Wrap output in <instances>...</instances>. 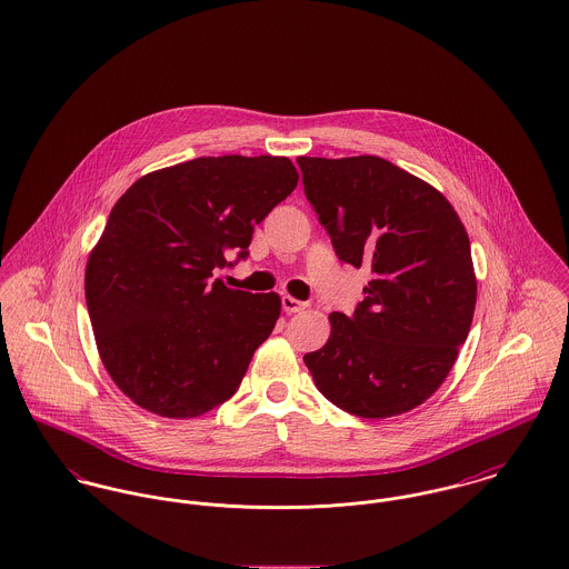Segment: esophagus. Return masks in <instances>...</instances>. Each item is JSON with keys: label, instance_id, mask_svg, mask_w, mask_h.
<instances>
[{"label": "esophagus", "instance_id": "1", "mask_svg": "<svg viewBox=\"0 0 569 569\" xmlns=\"http://www.w3.org/2000/svg\"><path fill=\"white\" fill-rule=\"evenodd\" d=\"M309 307L307 302H300V300H296V298H291V296H282V309L284 312H300V310H305Z\"/></svg>", "mask_w": 569, "mask_h": 569}]
</instances>
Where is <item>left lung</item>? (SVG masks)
I'll list each match as a JSON object with an SVG mask.
<instances>
[{
  "instance_id": "left-lung-1",
  "label": "left lung",
  "mask_w": 569,
  "mask_h": 569,
  "mask_svg": "<svg viewBox=\"0 0 569 569\" xmlns=\"http://www.w3.org/2000/svg\"><path fill=\"white\" fill-rule=\"evenodd\" d=\"M305 193L337 257L371 280L305 362L346 413L382 419L426 402L466 343L476 307L469 237L452 204L380 156H300Z\"/></svg>"
}]
</instances>
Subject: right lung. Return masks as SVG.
I'll return each mask as SVG.
<instances>
[{
    "instance_id": "1",
    "label": "right lung",
    "mask_w": 569,
    "mask_h": 569,
    "mask_svg": "<svg viewBox=\"0 0 569 569\" xmlns=\"http://www.w3.org/2000/svg\"><path fill=\"white\" fill-rule=\"evenodd\" d=\"M284 156H204L139 178L91 250L84 293L112 382L141 409L191 419L230 400L280 317L278 293L214 269L298 187Z\"/></svg>"
}]
</instances>
